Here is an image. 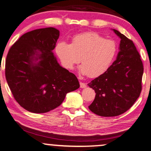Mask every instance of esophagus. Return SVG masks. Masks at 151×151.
<instances>
[{
    "label": "esophagus",
    "instance_id": "obj_1",
    "mask_svg": "<svg viewBox=\"0 0 151 151\" xmlns=\"http://www.w3.org/2000/svg\"><path fill=\"white\" fill-rule=\"evenodd\" d=\"M79 84H80V87L81 88H85L86 86V84L84 82H81V81H80V83H79Z\"/></svg>",
    "mask_w": 151,
    "mask_h": 151
}]
</instances>
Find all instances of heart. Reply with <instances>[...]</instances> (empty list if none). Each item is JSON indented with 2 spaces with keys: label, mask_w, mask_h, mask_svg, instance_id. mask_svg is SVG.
<instances>
[{
  "label": "heart",
  "mask_w": 151,
  "mask_h": 151,
  "mask_svg": "<svg viewBox=\"0 0 151 151\" xmlns=\"http://www.w3.org/2000/svg\"><path fill=\"white\" fill-rule=\"evenodd\" d=\"M55 52L65 68L73 70L80 61L81 73L95 78L104 74L110 67L116 55L117 46L113 40L88 32L74 35L70 45L58 42Z\"/></svg>",
  "instance_id": "heart-1"
}]
</instances>
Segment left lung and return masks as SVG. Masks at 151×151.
Instances as JSON below:
<instances>
[{
    "label": "left lung",
    "instance_id": "1",
    "mask_svg": "<svg viewBox=\"0 0 151 151\" xmlns=\"http://www.w3.org/2000/svg\"><path fill=\"white\" fill-rule=\"evenodd\" d=\"M121 38L120 51L108 70L88 84L96 96L89 106L100 116H116L134 104L142 90L143 65L131 40L114 29Z\"/></svg>",
    "mask_w": 151,
    "mask_h": 151
}]
</instances>
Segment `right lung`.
I'll list each match as a JSON object with an SVG mask.
<instances>
[{"instance_id": "1", "label": "right lung", "mask_w": 151, "mask_h": 151, "mask_svg": "<svg viewBox=\"0 0 151 151\" xmlns=\"http://www.w3.org/2000/svg\"><path fill=\"white\" fill-rule=\"evenodd\" d=\"M59 36L54 27L30 31L22 35L7 55L6 81L15 101L28 111L53 110L61 105L67 93L79 87L77 77L62 67L54 56ZM38 58L39 62L33 63Z\"/></svg>"}]
</instances>
